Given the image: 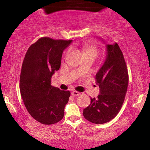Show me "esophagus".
<instances>
[{
    "instance_id": "esophagus-1",
    "label": "esophagus",
    "mask_w": 150,
    "mask_h": 150,
    "mask_svg": "<svg viewBox=\"0 0 150 150\" xmlns=\"http://www.w3.org/2000/svg\"><path fill=\"white\" fill-rule=\"evenodd\" d=\"M72 94H73V96H79L80 94V93L77 92V91H73V92H72Z\"/></svg>"
}]
</instances>
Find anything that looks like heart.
I'll return each mask as SVG.
<instances>
[{"label":"heart","instance_id":"b5f03b06","mask_svg":"<svg viewBox=\"0 0 150 150\" xmlns=\"http://www.w3.org/2000/svg\"><path fill=\"white\" fill-rule=\"evenodd\" d=\"M84 51H85V54H93L97 56L98 53V48L97 46L94 45V44H85L83 46ZM70 51H68V53Z\"/></svg>","mask_w":150,"mask_h":150}]
</instances>
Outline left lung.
<instances>
[{"instance_id":"left-lung-1","label":"left lung","mask_w":150,"mask_h":150,"mask_svg":"<svg viewBox=\"0 0 150 150\" xmlns=\"http://www.w3.org/2000/svg\"><path fill=\"white\" fill-rule=\"evenodd\" d=\"M105 61L96 74L100 91L97 98H91L83 116L96 124L107 123L121 108L128 86V73L123 53L117 43L107 44Z\"/></svg>"}]
</instances>
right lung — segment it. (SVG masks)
Instances as JSON below:
<instances>
[{"label":"right lung","mask_w":150,"mask_h":150,"mask_svg":"<svg viewBox=\"0 0 150 150\" xmlns=\"http://www.w3.org/2000/svg\"><path fill=\"white\" fill-rule=\"evenodd\" d=\"M72 40L40 38L30 46L24 58L20 90L28 112L44 125L58 123L64 116L70 91L51 85V77L61 67L63 51Z\"/></svg>","instance_id":"1"}]
</instances>
